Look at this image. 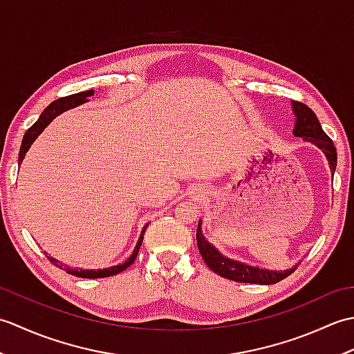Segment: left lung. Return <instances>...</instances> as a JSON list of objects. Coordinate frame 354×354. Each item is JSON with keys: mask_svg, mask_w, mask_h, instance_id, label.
<instances>
[{"mask_svg": "<svg viewBox=\"0 0 354 354\" xmlns=\"http://www.w3.org/2000/svg\"><path fill=\"white\" fill-rule=\"evenodd\" d=\"M292 111L295 114V127H293V135L295 137H301L306 141L313 142L315 146H318L322 152H324L326 158L328 160V165L332 173L336 170V147L333 146V141L328 138V135L322 131L319 124V120L315 115V112L307 106V104L301 102H292ZM196 240L198 248L202 255V259L207 263V266L221 275L223 278H228L232 281L239 283H254V284H274L281 281L283 278L289 277L293 270L297 269L292 268L288 270H269L257 266H250L246 263L237 261L225 257L216 248L208 242L202 232V219L198 223L196 231Z\"/></svg>", "mask_w": 354, "mask_h": 354, "instance_id": "left-lung-1", "label": "left lung"}]
</instances>
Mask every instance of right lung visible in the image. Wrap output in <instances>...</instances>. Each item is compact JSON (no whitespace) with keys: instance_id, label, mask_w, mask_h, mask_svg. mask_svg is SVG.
Instances as JSON below:
<instances>
[{"instance_id":"1","label":"right lung","mask_w":354,"mask_h":354,"mask_svg":"<svg viewBox=\"0 0 354 354\" xmlns=\"http://www.w3.org/2000/svg\"><path fill=\"white\" fill-rule=\"evenodd\" d=\"M94 94L93 89H89V91H84V93H77V94H73V95H66V97H62V99H57L53 103H50L47 108L44 109L42 114L39 115V118H37V122L32 126L28 127L24 138H22V145H21V149H19V158L18 161L21 164V161L24 160V156L27 153V150L30 149V146L33 145V141L39 137L41 132L47 127L53 118H56L59 114H62V112L68 111L71 108H76L79 106V104L85 103L88 97H91ZM149 225V223H147ZM147 225L145 228H142L141 234H140V239L137 242V246H135L133 252L131 254V257L127 259L124 263H122V265H117V266H111V268H106V269H97V270H91V269H77V268H62L64 265L62 263H59L56 259H53L48 255V260L53 263V265L61 268L64 270H66V274H71V275H76V277H82V278H104V277H111V275H117L120 272H123L124 269L129 268L132 263L135 261V259H137L138 255V251H140V246L142 243V239H145V231L147 228Z\"/></svg>"}]
</instances>
